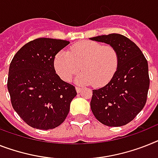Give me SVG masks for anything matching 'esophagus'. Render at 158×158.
Returning a JSON list of instances; mask_svg holds the SVG:
<instances>
[{"label":"esophagus","mask_w":158,"mask_h":158,"mask_svg":"<svg viewBox=\"0 0 158 158\" xmlns=\"http://www.w3.org/2000/svg\"><path fill=\"white\" fill-rule=\"evenodd\" d=\"M75 89H76V91H77V93H80L82 91V88L81 87H75Z\"/></svg>","instance_id":"1"}]
</instances>
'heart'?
Here are the masks:
<instances>
[{"mask_svg":"<svg viewBox=\"0 0 158 158\" xmlns=\"http://www.w3.org/2000/svg\"><path fill=\"white\" fill-rule=\"evenodd\" d=\"M119 57L116 49L93 41H82L71 46L69 52L60 51L54 57L55 71L63 81L68 82L79 71L75 79L79 84L104 87L116 74Z\"/></svg>","mask_w":158,"mask_h":158,"instance_id":"1","label":"heart"}]
</instances>
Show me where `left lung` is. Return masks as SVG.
I'll use <instances>...</instances> for the list:
<instances>
[{"mask_svg":"<svg viewBox=\"0 0 158 158\" xmlns=\"http://www.w3.org/2000/svg\"><path fill=\"white\" fill-rule=\"evenodd\" d=\"M90 40L112 46L119 57L118 69L112 80L99 89L92 90V113L107 126L125 125L146 103L149 87L148 62L138 46L121 34L101 35Z\"/></svg>","mask_w":158,"mask_h":158,"instance_id":"left-lung-1","label":"left lung"}]
</instances>
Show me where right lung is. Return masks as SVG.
Returning <instances> with one entry per match:
<instances>
[{"label": "right lung", "instance_id": "add662e5", "mask_svg": "<svg viewBox=\"0 0 158 158\" xmlns=\"http://www.w3.org/2000/svg\"><path fill=\"white\" fill-rule=\"evenodd\" d=\"M70 42L41 38L18 50L9 70L8 91L12 106L26 124L48 130L67 118L75 87L55 73L54 57Z\"/></svg>", "mask_w": 158, "mask_h": 158}]
</instances>
